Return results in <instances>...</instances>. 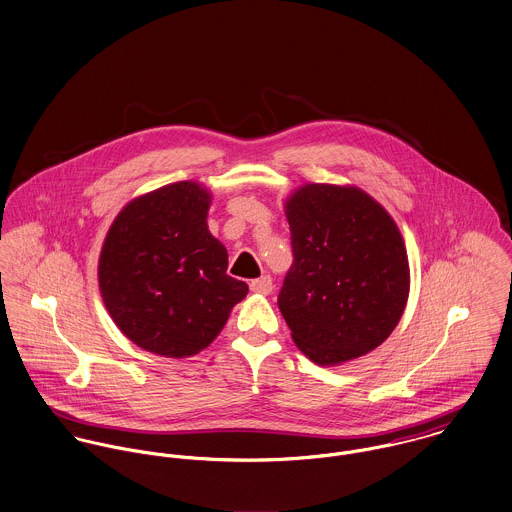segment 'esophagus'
I'll list each match as a JSON object with an SVG mask.
<instances>
[{"mask_svg": "<svg viewBox=\"0 0 512 512\" xmlns=\"http://www.w3.org/2000/svg\"><path fill=\"white\" fill-rule=\"evenodd\" d=\"M250 289L254 293H260V295H268L272 291V278L270 276H262V278L252 279L250 281Z\"/></svg>", "mask_w": 512, "mask_h": 512, "instance_id": "34e87169", "label": "esophagus"}]
</instances>
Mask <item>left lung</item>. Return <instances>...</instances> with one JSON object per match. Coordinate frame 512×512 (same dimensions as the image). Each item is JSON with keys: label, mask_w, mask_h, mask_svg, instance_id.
<instances>
[{"label": "left lung", "mask_w": 512, "mask_h": 512, "mask_svg": "<svg viewBox=\"0 0 512 512\" xmlns=\"http://www.w3.org/2000/svg\"><path fill=\"white\" fill-rule=\"evenodd\" d=\"M293 264L278 305L299 350L334 366L375 350L409 297L405 242L358 187L309 184L285 205Z\"/></svg>", "instance_id": "obj_1"}]
</instances>
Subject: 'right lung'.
<instances>
[{
    "mask_svg": "<svg viewBox=\"0 0 512 512\" xmlns=\"http://www.w3.org/2000/svg\"><path fill=\"white\" fill-rule=\"evenodd\" d=\"M209 203L195 182L160 187L131 201L105 236L97 270L103 303L146 352H201L248 293L227 274V250L207 229Z\"/></svg>",
    "mask_w": 512,
    "mask_h": 512,
    "instance_id": "obj_1",
    "label": "right lung"
}]
</instances>
